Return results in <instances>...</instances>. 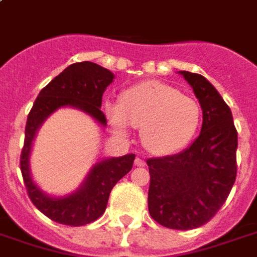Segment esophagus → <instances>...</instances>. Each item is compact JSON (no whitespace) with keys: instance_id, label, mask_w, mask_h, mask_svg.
I'll list each match as a JSON object with an SVG mask.
<instances>
[{"instance_id":"obj_1","label":"esophagus","mask_w":257,"mask_h":257,"mask_svg":"<svg viewBox=\"0 0 257 257\" xmlns=\"http://www.w3.org/2000/svg\"><path fill=\"white\" fill-rule=\"evenodd\" d=\"M135 165H136V167H145L146 161H145V160H142V158H139V157H138V158L135 160Z\"/></svg>"}]
</instances>
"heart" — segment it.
<instances>
[{
  "label": "heart",
  "mask_w": 257,
  "mask_h": 257,
  "mask_svg": "<svg viewBox=\"0 0 257 257\" xmlns=\"http://www.w3.org/2000/svg\"><path fill=\"white\" fill-rule=\"evenodd\" d=\"M111 126L126 134L129 125L142 128V139L150 151L168 156L182 150L193 139L201 110L193 97L161 82H143L125 90L119 106L107 107Z\"/></svg>",
  "instance_id": "obj_1"
}]
</instances>
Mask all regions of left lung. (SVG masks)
<instances>
[{
    "label": "left lung",
    "instance_id": "8db88e82",
    "mask_svg": "<svg viewBox=\"0 0 257 257\" xmlns=\"http://www.w3.org/2000/svg\"><path fill=\"white\" fill-rule=\"evenodd\" d=\"M202 108V128L179 154L149 158V212L161 226H204L226 202L237 178V129L230 107L208 79L180 71Z\"/></svg>",
    "mask_w": 257,
    "mask_h": 257
}]
</instances>
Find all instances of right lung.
Segmentation results:
<instances>
[{
    "label": "right lung",
    "instance_id": "obj_1",
    "mask_svg": "<svg viewBox=\"0 0 257 257\" xmlns=\"http://www.w3.org/2000/svg\"><path fill=\"white\" fill-rule=\"evenodd\" d=\"M111 71L92 62L68 66L63 73L42 88L27 115L25 145L20 153V171L31 202L51 220L66 226H85L99 219L106 210L108 195L119 179L132 169L135 154L110 158L99 162L86 179L84 186L66 198H51L33 183L29 169L31 142L42 121L56 108L73 106L96 118L101 125L107 119L101 111V97L112 82Z\"/></svg>",
    "mask_w": 257,
    "mask_h": 257
}]
</instances>
